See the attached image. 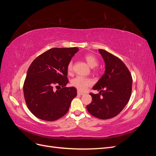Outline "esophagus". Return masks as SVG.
I'll return each instance as SVG.
<instances>
[{
	"mask_svg": "<svg viewBox=\"0 0 156 156\" xmlns=\"http://www.w3.org/2000/svg\"><path fill=\"white\" fill-rule=\"evenodd\" d=\"M77 94H78V95L82 96V95H83L84 93H83V92H80V91H77Z\"/></svg>",
	"mask_w": 156,
	"mask_h": 156,
	"instance_id": "1",
	"label": "esophagus"
}]
</instances>
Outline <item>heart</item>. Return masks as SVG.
<instances>
[{
    "label": "heart",
    "instance_id": "heart-1",
    "mask_svg": "<svg viewBox=\"0 0 156 156\" xmlns=\"http://www.w3.org/2000/svg\"><path fill=\"white\" fill-rule=\"evenodd\" d=\"M84 60H86L87 64L90 66L91 68H95L98 66L99 62L98 58L92 54H88L84 56ZM67 70L69 73H71L73 71V62L70 61L68 64L67 66ZM72 86L77 88L78 90L84 92L86 90L91 87L93 84V81L90 78H85L81 76H77L72 79V82H71Z\"/></svg>",
    "mask_w": 156,
    "mask_h": 156
}]
</instances>
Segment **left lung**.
I'll return each mask as SVG.
<instances>
[{"label": "left lung", "instance_id": "left-lung-1", "mask_svg": "<svg viewBox=\"0 0 156 156\" xmlns=\"http://www.w3.org/2000/svg\"><path fill=\"white\" fill-rule=\"evenodd\" d=\"M105 61V72L90 93L92 101L87 106L90 114L107 120L117 116L128 103L132 90L131 74L122 60L108 51L99 49Z\"/></svg>", "mask_w": 156, "mask_h": 156}]
</instances>
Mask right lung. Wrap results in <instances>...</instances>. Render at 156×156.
I'll list each match as a JSON object with an SVG mask.
<instances>
[{
  "instance_id": "1",
  "label": "right lung",
  "mask_w": 156,
  "mask_h": 156,
  "mask_svg": "<svg viewBox=\"0 0 156 156\" xmlns=\"http://www.w3.org/2000/svg\"><path fill=\"white\" fill-rule=\"evenodd\" d=\"M77 48H52L36 57L28 69L23 84L27 106L38 119L55 121L66 114L73 99L75 87H66L67 66Z\"/></svg>"
}]
</instances>
